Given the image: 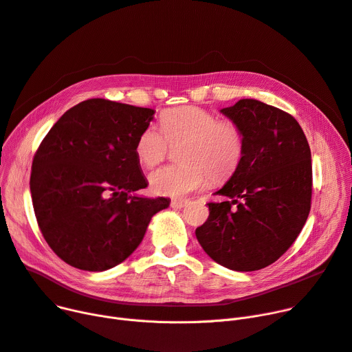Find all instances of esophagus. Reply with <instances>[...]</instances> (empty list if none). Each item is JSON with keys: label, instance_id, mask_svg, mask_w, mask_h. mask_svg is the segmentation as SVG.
I'll list each match as a JSON object with an SVG mask.
<instances>
[{"label": "esophagus", "instance_id": "1", "mask_svg": "<svg viewBox=\"0 0 352 352\" xmlns=\"http://www.w3.org/2000/svg\"><path fill=\"white\" fill-rule=\"evenodd\" d=\"M188 204H190L188 199H173L171 201V206L175 208V209H181V208L186 206Z\"/></svg>", "mask_w": 352, "mask_h": 352}]
</instances>
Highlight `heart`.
Segmentation results:
<instances>
[{"instance_id":"1","label":"heart","mask_w":352,"mask_h":352,"mask_svg":"<svg viewBox=\"0 0 352 352\" xmlns=\"http://www.w3.org/2000/svg\"><path fill=\"white\" fill-rule=\"evenodd\" d=\"M161 131L150 126L135 142V155L144 167H154L166 157L168 144H184L179 151L182 166H164L148 175L154 194L182 197L206 184L230 178L245 154V135L233 122H221L201 107L166 110L160 117Z\"/></svg>"}]
</instances>
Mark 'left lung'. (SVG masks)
<instances>
[{"label": "left lung", "mask_w": 352, "mask_h": 352, "mask_svg": "<svg viewBox=\"0 0 352 352\" xmlns=\"http://www.w3.org/2000/svg\"><path fill=\"white\" fill-rule=\"evenodd\" d=\"M245 135L239 168L209 202L195 235L223 267L253 272L276 262L296 241L311 204V151L289 113L254 99L221 110ZM236 206L233 207L232 205Z\"/></svg>", "instance_id": "left-lung-1"}]
</instances>
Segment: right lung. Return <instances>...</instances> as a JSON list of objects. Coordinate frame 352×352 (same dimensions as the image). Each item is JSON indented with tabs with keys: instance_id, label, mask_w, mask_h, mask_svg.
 I'll return each mask as SVG.
<instances>
[{
	"instance_id": "add662e5",
	"label": "right lung",
	"mask_w": 352,
	"mask_h": 352,
	"mask_svg": "<svg viewBox=\"0 0 352 352\" xmlns=\"http://www.w3.org/2000/svg\"><path fill=\"white\" fill-rule=\"evenodd\" d=\"M155 110L89 99L69 109L41 143L30 188L42 235L63 262L103 272L142 243L170 199L135 191L147 179L135 155Z\"/></svg>"
}]
</instances>
